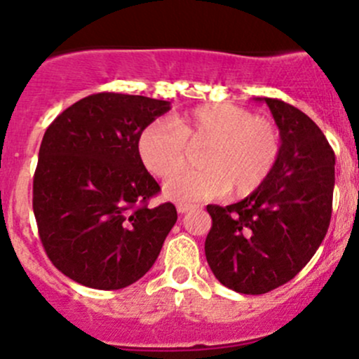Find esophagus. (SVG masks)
Returning <instances> with one entry per match:
<instances>
[{
    "label": "esophagus",
    "instance_id": "34e87169",
    "mask_svg": "<svg viewBox=\"0 0 359 359\" xmlns=\"http://www.w3.org/2000/svg\"><path fill=\"white\" fill-rule=\"evenodd\" d=\"M193 208H196V206L189 205V203H177V212L179 213H187L189 210H193Z\"/></svg>",
    "mask_w": 359,
    "mask_h": 359
}]
</instances>
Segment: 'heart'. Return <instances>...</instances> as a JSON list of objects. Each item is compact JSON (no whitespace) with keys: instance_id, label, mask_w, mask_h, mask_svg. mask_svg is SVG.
I'll return each instance as SVG.
<instances>
[{"instance_id":"obj_1","label":"heart","mask_w":359,"mask_h":359,"mask_svg":"<svg viewBox=\"0 0 359 359\" xmlns=\"http://www.w3.org/2000/svg\"><path fill=\"white\" fill-rule=\"evenodd\" d=\"M206 143L205 168L176 176L189 157L187 147ZM137 153L149 173L168 179L166 198L175 201L213 200L233 193L247 196L262 186L280 156V133L269 119L229 102L206 104L154 121L140 132Z\"/></svg>"}]
</instances>
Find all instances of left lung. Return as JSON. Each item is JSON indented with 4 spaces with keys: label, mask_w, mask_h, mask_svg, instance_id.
I'll return each mask as SVG.
<instances>
[{
    "label": "left lung",
    "mask_w": 359,
    "mask_h": 359,
    "mask_svg": "<svg viewBox=\"0 0 359 359\" xmlns=\"http://www.w3.org/2000/svg\"><path fill=\"white\" fill-rule=\"evenodd\" d=\"M266 102L280 128V156L259 189L229 206L208 205L210 269L224 287L260 295L300 273L327 234L335 154L316 123L290 104Z\"/></svg>",
    "instance_id": "obj_1"
}]
</instances>
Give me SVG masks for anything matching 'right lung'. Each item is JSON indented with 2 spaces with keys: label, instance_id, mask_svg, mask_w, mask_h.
I'll return each instance as SVG.
<instances>
[{
  "label": "right lung",
  "instance_id": "add662e5",
  "mask_svg": "<svg viewBox=\"0 0 359 359\" xmlns=\"http://www.w3.org/2000/svg\"><path fill=\"white\" fill-rule=\"evenodd\" d=\"M166 111V100L104 92L72 104L46 128L32 210L46 255L76 283L119 290L156 262L177 210L147 206L159 186L137 140Z\"/></svg>",
  "mask_w": 359,
  "mask_h": 359
}]
</instances>
